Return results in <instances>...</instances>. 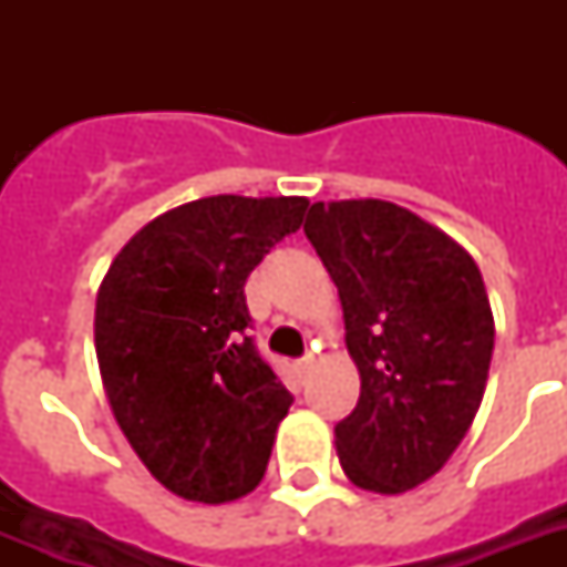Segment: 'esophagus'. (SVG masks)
Returning a JSON list of instances; mask_svg holds the SVG:
<instances>
[{
	"label": "esophagus",
	"instance_id": "obj_1",
	"mask_svg": "<svg viewBox=\"0 0 567 567\" xmlns=\"http://www.w3.org/2000/svg\"><path fill=\"white\" fill-rule=\"evenodd\" d=\"M315 371V355H302L300 362H297V373H300V379H306L309 377V373Z\"/></svg>",
	"mask_w": 567,
	"mask_h": 567
}]
</instances>
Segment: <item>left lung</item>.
Returning <instances> with one entry per match:
<instances>
[{"label": "left lung", "instance_id": "8db88e82", "mask_svg": "<svg viewBox=\"0 0 567 567\" xmlns=\"http://www.w3.org/2000/svg\"><path fill=\"white\" fill-rule=\"evenodd\" d=\"M302 229L336 282L362 379L336 426L338 462L364 492L417 488L483 403L494 350L483 274L447 231L385 199L315 203Z\"/></svg>", "mask_w": 567, "mask_h": 567}]
</instances>
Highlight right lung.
Returning a JSON list of instances; mask_svg holds the SVG:
<instances>
[{
  "mask_svg": "<svg viewBox=\"0 0 567 567\" xmlns=\"http://www.w3.org/2000/svg\"><path fill=\"white\" fill-rule=\"evenodd\" d=\"M306 208V196H203L146 223L102 276V388L137 458L176 497L231 503L265 476L291 394L244 336V282Z\"/></svg>",
  "mask_w": 567,
  "mask_h": 567,
  "instance_id": "add662e5",
  "label": "right lung"
}]
</instances>
